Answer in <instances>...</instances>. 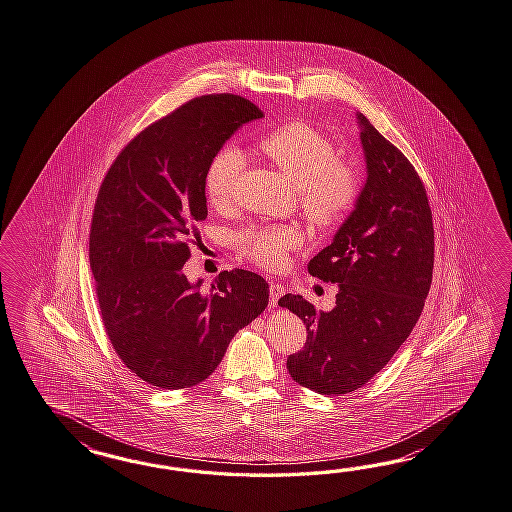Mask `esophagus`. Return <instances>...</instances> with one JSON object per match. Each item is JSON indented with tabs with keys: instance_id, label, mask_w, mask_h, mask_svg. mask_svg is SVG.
<instances>
[{
	"instance_id": "34e87169",
	"label": "esophagus",
	"mask_w": 512,
	"mask_h": 512,
	"mask_svg": "<svg viewBox=\"0 0 512 512\" xmlns=\"http://www.w3.org/2000/svg\"><path fill=\"white\" fill-rule=\"evenodd\" d=\"M283 294H285V287H283L281 283L272 281V283H270V303H272V307L277 305V301H279V298H281Z\"/></svg>"
}]
</instances>
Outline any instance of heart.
<instances>
[{
	"mask_svg": "<svg viewBox=\"0 0 512 512\" xmlns=\"http://www.w3.org/2000/svg\"><path fill=\"white\" fill-rule=\"evenodd\" d=\"M262 153L296 188L305 220L316 229L337 225L359 196V177L349 164L337 159L333 140L303 122H290L261 138ZM244 153L225 146L211 159L205 172V194L212 207L225 209L235 198ZM303 235L296 227H253L237 238L238 250L266 270L287 262L288 251L298 248Z\"/></svg>",
	"mask_w": 512,
	"mask_h": 512,
	"instance_id": "obj_1",
	"label": "heart"
}]
</instances>
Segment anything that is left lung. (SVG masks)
<instances>
[{
	"instance_id": "left-lung-1",
	"label": "left lung",
	"mask_w": 512,
	"mask_h": 512,
	"mask_svg": "<svg viewBox=\"0 0 512 512\" xmlns=\"http://www.w3.org/2000/svg\"><path fill=\"white\" fill-rule=\"evenodd\" d=\"M366 181L333 242L309 274L338 283L337 305L316 311L303 296L279 305L307 325L288 374L318 394H348L381 372L411 335L429 294L435 231L424 183L401 151L357 113Z\"/></svg>"
}]
</instances>
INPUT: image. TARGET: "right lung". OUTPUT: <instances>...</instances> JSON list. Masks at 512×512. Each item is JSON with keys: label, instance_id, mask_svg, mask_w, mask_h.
<instances>
[{"label": "right lung", "instance_id": "right-lung-1", "mask_svg": "<svg viewBox=\"0 0 512 512\" xmlns=\"http://www.w3.org/2000/svg\"><path fill=\"white\" fill-rule=\"evenodd\" d=\"M261 109L233 94L188 101L133 138L101 183L90 227V268L111 344L153 387H194L222 361L231 338L266 305L261 275L231 270L209 294L183 266L207 218L212 157Z\"/></svg>", "mask_w": 512, "mask_h": 512}]
</instances>
